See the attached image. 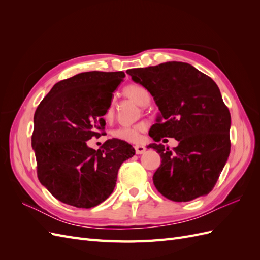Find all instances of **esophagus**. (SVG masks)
Returning a JSON list of instances; mask_svg holds the SVG:
<instances>
[{
    "label": "esophagus",
    "mask_w": 260,
    "mask_h": 260,
    "mask_svg": "<svg viewBox=\"0 0 260 260\" xmlns=\"http://www.w3.org/2000/svg\"><path fill=\"white\" fill-rule=\"evenodd\" d=\"M135 149H136V153H137V154H143V153L146 151L145 146H143V145H139V144L135 146Z\"/></svg>",
    "instance_id": "obj_1"
}]
</instances>
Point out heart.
<instances>
[{
  "label": "heart",
  "mask_w": 260,
  "mask_h": 260,
  "mask_svg": "<svg viewBox=\"0 0 260 260\" xmlns=\"http://www.w3.org/2000/svg\"><path fill=\"white\" fill-rule=\"evenodd\" d=\"M123 92L128 98L132 99L133 101L138 103L139 105H146L151 96H149L148 91L144 86L140 84H129L123 89ZM114 115V102H109V105L106 109L105 117L106 119H111ZM144 129L143 124H135V125H121V127L117 128L113 131V137L125 141V142H137L140 138V133Z\"/></svg>",
  "instance_id": "obj_1"
}]
</instances>
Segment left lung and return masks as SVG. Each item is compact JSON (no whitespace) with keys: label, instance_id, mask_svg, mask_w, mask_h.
Wrapping results in <instances>:
<instances>
[{"label":"left lung","instance_id":"1","mask_svg":"<svg viewBox=\"0 0 260 260\" xmlns=\"http://www.w3.org/2000/svg\"><path fill=\"white\" fill-rule=\"evenodd\" d=\"M152 94L159 115L148 135L155 142L175 138L169 149L152 143L161 164L153 176L158 192L174 202H190L215 186L230 154L231 115L210 77L182 61L127 70Z\"/></svg>","mask_w":260,"mask_h":260}]
</instances>
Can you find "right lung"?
I'll list each match as a JSON object with an SVG mask.
<instances>
[{
    "instance_id": "obj_1",
    "label": "right lung",
    "mask_w": 260,
    "mask_h": 260,
    "mask_svg": "<svg viewBox=\"0 0 260 260\" xmlns=\"http://www.w3.org/2000/svg\"><path fill=\"white\" fill-rule=\"evenodd\" d=\"M124 77L123 72L78 74L55 84L37 108L31 145L38 178L67 205L91 208L104 202L121 164L136 154L118 139L107 140L98 151L86 142L101 136L113 92Z\"/></svg>"
}]
</instances>
